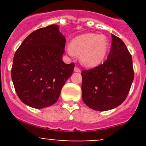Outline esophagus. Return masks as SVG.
Instances as JSON below:
<instances>
[{
	"mask_svg": "<svg viewBox=\"0 0 146 146\" xmlns=\"http://www.w3.org/2000/svg\"><path fill=\"white\" fill-rule=\"evenodd\" d=\"M74 71L76 72V73H80V69L78 67V66H75Z\"/></svg>",
	"mask_w": 146,
	"mask_h": 146,
	"instance_id": "1",
	"label": "esophagus"
}]
</instances>
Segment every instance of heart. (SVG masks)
I'll return each mask as SVG.
<instances>
[{"mask_svg":"<svg viewBox=\"0 0 146 146\" xmlns=\"http://www.w3.org/2000/svg\"><path fill=\"white\" fill-rule=\"evenodd\" d=\"M109 50V42L104 35L87 33L75 37L68 48L70 54L78 56L80 63L86 67L98 66L104 59Z\"/></svg>","mask_w":146,"mask_h":146,"instance_id":"b5f03b06","label":"heart"}]
</instances>
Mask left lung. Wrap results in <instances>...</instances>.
<instances>
[{
  "instance_id": "1",
  "label": "left lung",
  "mask_w": 146,
  "mask_h": 146,
  "mask_svg": "<svg viewBox=\"0 0 146 146\" xmlns=\"http://www.w3.org/2000/svg\"><path fill=\"white\" fill-rule=\"evenodd\" d=\"M112 42L107 59L102 64L82 71V98L85 104L97 111H107L126 100L134 78L132 57L118 36Z\"/></svg>"
}]
</instances>
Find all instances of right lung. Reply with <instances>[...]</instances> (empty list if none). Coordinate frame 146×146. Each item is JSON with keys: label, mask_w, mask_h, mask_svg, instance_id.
Returning <instances> with one entry per match:
<instances>
[{"label": "right lung", "mask_w": 146, "mask_h": 146, "mask_svg": "<svg viewBox=\"0 0 146 146\" xmlns=\"http://www.w3.org/2000/svg\"><path fill=\"white\" fill-rule=\"evenodd\" d=\"M66 38L57 25L34 31L15 54L12 80L20 100L36 109L49 107L58 100L70 77L74 63L63 61Z\"/></svg>", "instance_id": "1"}]
</instances>
